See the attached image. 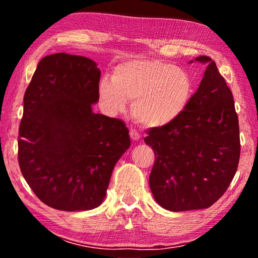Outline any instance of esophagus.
Instances as JSON below:
<instances>
[{
    "label": "esophagus",
    "instance_id": "obj_1",
    "mask_svg": "<svg viewBox=\"0 0 258 258\" xmlns=\"http://www.w3.org/2000/svg\"><path fill=\"white\" fill-rule=\"evenodd\" d=\"M130 135H131V139L134 140V141H138V140L140 139V137H141V135H140V133L138 132V131L134 130V128H131L130 130Z\"/></svg>",
    "mask_w": 258,
    "mask_h": 258
}]
</instances>
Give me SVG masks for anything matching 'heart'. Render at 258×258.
I'll list each match as a JSON object with an SVG mask.
<instances>
[{"mask_svg": "<svg viewBox=\"0 0 258 258\" xmlns=\"http://www.w3.org/2000/svg\"><path fill=\"white\" fill-rule=\"evenodd\" d=\"M192 92L190 76L171 63L135 59L118 64L111 81L100 83V98L110 111L124 110L126 101L135 120L160 127L180 117Z\"/></svg>", "mask_w": 258, "mask_h": 258, "instance_id": "b5f03b06", "label": "heart"}]
</instances>
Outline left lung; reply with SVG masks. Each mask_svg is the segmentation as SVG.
Instances as JSON below:
<instances>
[{
  "instance_id": "8db88e82",
  "label": "left lung",
  "mask_w": 258,
  "mask_h": 258,
  "mask_svg": "<svg viewBox=\"0 0 258 258\" xmlns=\"http://www.w3.org/2000/svg\"><path fill=\"white\" fill-rule=\"evenodd\" d=\"M208 63L197 92L180 117L147 131L155 152L149 184L161 207L172 212L211 207L228 190L240 158L239 121L232 93L216 63Z\"/></svg>"
}]
</instances>
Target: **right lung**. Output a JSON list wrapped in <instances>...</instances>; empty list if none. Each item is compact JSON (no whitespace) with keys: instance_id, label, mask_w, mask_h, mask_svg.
Returning a JSON list of instances; mask_svg holds the SVG:
<instances>
[{"instance_id":"1","label":"right lung","mask_w":258,"mask_h":258,"mask_svg":"<svg viewBox=\"0 0 258 258\" xmlns=\"http://www.w3.org/2000/svg\"><path fill=\"white\" fill-rule=\"evenodd\" d=\"M100 75L85 56L50 54L38 62L24 95L20 171L36 197L59 211L98 207L131 145L123 120L92 111Z\"/></svg>"}]
</instances>
